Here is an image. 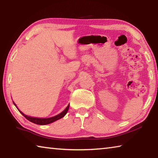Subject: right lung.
<instances>
[{"label": "right lung", "instance_id": "1", "mask_svg": "<svg viewBox=\"0 0 158 158\" xmlns=\"http://www.w3.org/2000/svg\"><path fill=\"white\" fill-rule=\"evenodd\" d=\"M13 103H14V105H15L16 107H17V106H16L15 103V102H13ZM69 106V105H68V106H67V107L65 108V110L61 112L60 114H58L55 116H53V117H51V118H35V117H31V116H26V115H25L24 114L22 113V112H21L17 107V108L18 110L19 111L20 113L22 114L26 119L28 120L29 121H31L32 123H35V124H37V125H47V124L52 123L57 121V120H59V119L65 116V115L67 114V112H68V111Z\"/></svg>", "mask_w": 158, "mask_h": 158}]
</instances>
